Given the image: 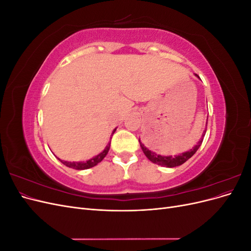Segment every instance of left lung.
<instances>
[{
	"label": "left lung",
	"instance_id": "obj_1",
	"mask_svg": "<svg viewBox=\"0 0 251 251\" xmlns=\"http://www.w3.org/2000/svg\"><path fill=\"white\" fill-rule=\"evenodd\" d=\"M197 77L199 78V76L197 74H195ZM208 119V117H207ZM205 133H206V130L204 131V133L202 134V137H204ZM202 141H203V138L200 139L198 141V143L196 144V146L191 149L189 151H183V153H181L177 156H161V155H158L156 154L155 151H150L148 148L144 147V144L140 141L139 139V143H140V147H141V150L144 153V155L147 156V158L149 159L150 161H151L153 163H156L158 165H163V166H166V168H176V166H179L181 164H183L185 161H187L189 158H191L197 151H198V149L200 148V146L202 144Z\"/></svg>",
	"mask_w": 251,
	"mask_h": 251
}]
</instances>
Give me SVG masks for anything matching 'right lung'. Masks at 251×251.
Wrapping results in <instances>:
<instances>
[{
  "instance_id": "right-lung-1",
  "label": "right lung",
  "mask_w": 251,
  "mask_h": 251,
  "mask_svg": "<svg viewBox=\"0 0 251 251\" xmlns=\"http://www.w3.org/2000/svg\"><path fill=\"white\" fill-rule=\"evenodd\" d=\"M115 131H116V128L113 131V134H114V132H115ZM110 146H111V142L108 143V146L104 148V150L101 151V153L96 155V156L93 157V158L89 159V160H87V161H79V162H74V161H73V162H70V161L60 160L59 158H58V160H60V162L64 163L66 166H68V168L75 169V170H79V171H81V170H88V169H91V168H93V166L97 165L98 163H100V162L102 160V159H103L105 156H107L108 151H109V150H110Z\"/></svg>"
}]
</instances>
